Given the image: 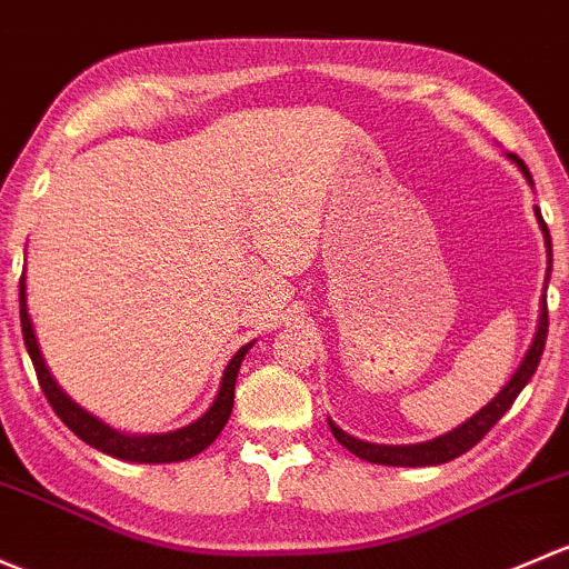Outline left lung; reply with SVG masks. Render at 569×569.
Returning a JSON list of instances; mask_svg holds the SVG:
<instances>
[{
	"instance_id": "8db88e82",
	"label": "left lung",
	"mask_w": 569,
	"mask_h": 569,
	"mask_svg": "<svg viewBox=\"0 0 569 569\" xmlns=\"http://www.w3.org/2000/svg\"><path fill=\"white\" fill-rule=\"evenodd\" d=\"M509 161L518 163L520 172H523V178L531 183V174L529 169H526V163L520 161L518 156L509 153L507 156ZM535 186V183H531ZM537 213V221H540V230L542 236H546V249H548V273H546V287H548V279H550V232H548V224L542 221V213L540 208L535 210ZM546 337H548V301L546 296H542L540 301V323H537V333H535V342H531V348L526 350L523 361H520V367L515 370L512 378L507 380V386L499 391V395L493 397V400L488 402V406L482 408V411H477L471 416V419H466L462 425L455 427V430H449L447 436H438L432 438V441H425V443H408V447H386V443H370V441H359V438L348 436L345 430H339L337 425H333L331 419H328V427H331L333 438H337L339 443H342L348 452H353L356 458L367 460V462H380V466H408V468H416V466H441V462H449L455 458H460L462 452H468L471 447H477L479 441H482L485 436L490 432V427L496 425V421L501 419L503 413L512 408L515 397L523 391V386L529 383L531 375H535L537 365H540V356L542 350H546Z\"/></svg>"
}]
</instances>
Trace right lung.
<instances>
[{"instance_id":"1","label":"right lung","mask_w":569,"mask_h":569,"mask_svg":"<svg viewBox=\"0 0 569 569\" xmlns=\"http://www.w3.org/2000/svg\"><path fill=\"white\" fill-rule=\"evenodd\" d=\"M19 303H21V331H23V345H27V353L32 359L34 372H38V383L43 389L46 400L49 406L54 408V413L60 416L62 421L81 438L84 443H90L92 449L98 452L111 455V458L120 460H131V462H178V460H189L194 455L208 449L210 443L216 441L221 430H224L227 419L232 413V402H236V378L238 370H241L243 356L249 353L251 345H243L236 356L227 365L224 378H221L219 395H216L213 406L208 408L197 421L191 425L180 427L174 432H156V436H128V432L114 430L109 427L107 421H101L98 416H92L90 411L79 406L76 400L62 391V386L57 383L54 375L49 372L46 367L43 353L38 348V337L32 331V320H29L27 312V282L21 277V292H19Z\"/></svg>"}]
</instances>
